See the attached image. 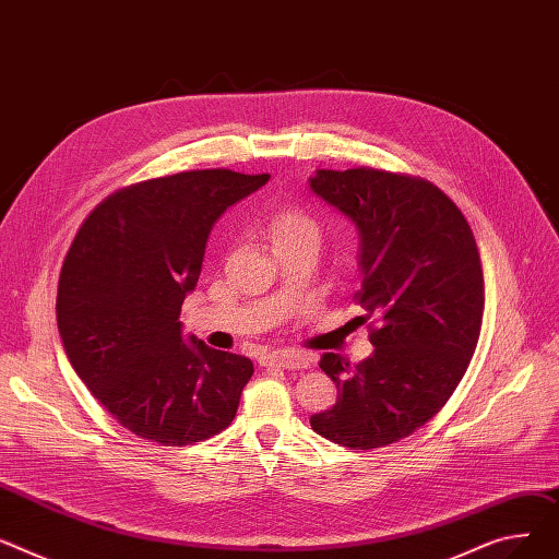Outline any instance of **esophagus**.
<instances>
[{
	"label": "esophagus",
	"instance_id": "obj_1",
	"mask_svg": "<svg viewBox=\"0 0 559 559\" xmlns=\"http://www.w3.org/2000/svg\"><path fill=\"white\" fill-rule=\"evenodd\" d=\"M266 364L271 366H280L286 370H305L311 366V356L305 352H295V349H282V352H273L269 356Z\"/></svg>",
	"mask_w": 559,
	"mask_h": 559
}]
</instances>
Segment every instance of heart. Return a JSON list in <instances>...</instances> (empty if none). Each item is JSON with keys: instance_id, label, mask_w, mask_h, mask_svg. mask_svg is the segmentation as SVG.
I'll return each mask as SVG.
<instances>
[{"instance_id": "1", "label": "heart", "mask_w": 559, "mask_h": 559, "mask_svg": "<svg viewBox=\"0 0 559 559\" xmlns=\"http://www.w3.org/2000/svg\"><path fill=\"white\" fill-rule=\"evenodd\" d=\"M269 235L275 248L300 241L320 243V223L311 212L298 205H284L271 216Z\"/></svg>"}]
</instances>
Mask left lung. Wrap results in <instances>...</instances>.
Segmentation results:
<instances>
[{
  "label": "left lung",
  "mask_w": 559,
  "mask_h": 559,
  "mask_svg": "<svg viewBox=\"0 0 559 559\" xmlns=\"http://www.w3.org/2000/svg\"><path fill=\"white\" fill-rule=\"evenodd\" d=\"M311 189L352 218L360 235V290L374 318L372 356L326 352L320 368L338 402L311 429L349 449L408 438L453 395L474 356L485 286L467 218L433 182L379 169H318Z\"/></svg>",
  "instance_id": "left-lung-1"
}]
</instances>
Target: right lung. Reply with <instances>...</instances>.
Segmentation results:
<instances>
[{
  "label": "right lung",
  "mask_w": 559,
  "mask_h": 559,
  "mask_svg": "<svg viewBox=\"0 0 559 559\" xmlns=\"http://www.w3.org/2000/svg\"><path fill=\"white\" fill-rule=\"evenodd\" d=\"M269 174L182 171L110 193L62 261L58 332L81 381L135 436L185 447L235 419L252 360L182 338L214 221Z\"/></svg>",
  "instance_id": "obj_1"
}]
</instances>
